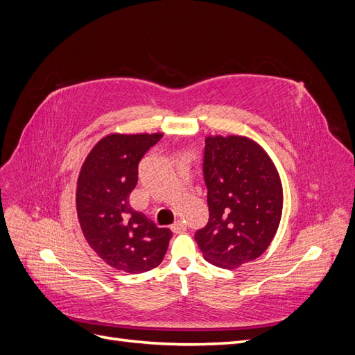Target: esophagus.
<instances>
[{"label":"esophagus","instance_id":"1","mask_svg":"<svg viewBox=\"0 0 355 355\" xmlns=\"http://www.w3.org/2000/svg\"><path fill=\"white\" fill-rule=\"evenodd\" d=\"M187 230V225L182 222V220H176L173 225H171V231H173L175 234H179V232H184Z\"/></svg>","mask_w":355,"mask_h":355}]
</instances>
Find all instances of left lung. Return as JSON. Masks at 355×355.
Masks as SVG:
<instances>
[{
  "instance_id": "8db88e82",
  "label": "left lung",
  "mask_w": 355,
  "mask_h": 355,
  "mask_svg": "<svg viewBox=\"0 0 355 355\" xmlns=\"http://www.w3.org/2000/svg\"><path fill=\"white\" fill-rule=\"evenodd\" d=\"M202 173L209 222L196 232L204 259L232 270L259 257L283 213L280 175L265 149L245 136H207Z\"/></svg>"
}]
</instances>
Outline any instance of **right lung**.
Returning a JSON list of instances; mask_svg holds the SVG:
<instances>
[{
  "label": "right lung",
  "mask_w": 355,
  "mask_h": 355,
  "mask_svg": "<svg viewBox=\"0 0 355 355\" xmlns=\"http://www.w3.org/2000/svg\"><path fill=\"white\" fill-rule=\"evenodd\" d=\"M163 133H111L93 146L77 180L81 231L101 259L127 274L153 270L164 259L171 231L130 207L142 157Z\"/></svg>",
  "instance_id": "right-lung-1"
}]
</instances>
